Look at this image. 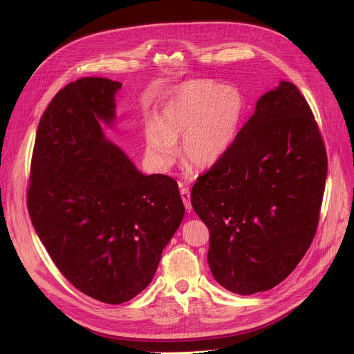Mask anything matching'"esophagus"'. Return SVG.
Listing matches in <instances>:
<instances>
[{"label": "esophagus", "instance_id": "1", "mask_svg": "<svg viewBox=\"0 0 354 354\" xmlns=\"http://www.w3.org/2000/svg\"><path fill=\"white\" fill-rule=\"evenodd\" d=\"M180 196H182V201L185 203V208H187L188 212L192 211V205H191V192L188 188H180Z\"/></svg>", "mask_w": 354, "mask_h": 354}]
</instances>
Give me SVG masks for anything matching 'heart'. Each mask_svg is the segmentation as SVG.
Wrapping results in <instances>:
<instances>
[{"instance_id": "1", "label": "heart", "mask_w": 354, "mask_h": 354, "mask_svg": "<svg viewBox=\"0 0 354 354\" xmlns=\"http://www.w3.org/2000/svg\"><path fill=\"white\" fill-rule=\"evenodd\" d=\"M245 110L235 87L209 80L179 86L158 115V124L145 130L146 151L159 166H169L182 136V158L195 169H208L230 151Z\"/></svg>"}]
</instances>
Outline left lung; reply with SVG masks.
I'll list each match as a JSON object with an SVG mask.
<instances>
[{"label":"left lung","instance_id":"8db88e82","mask_svg":"<svg viewBox=\"0 0 354 354\" xmlns=\"http://www.w3.org/2000/svg\"><path fill=\"white\" fill-rule=\"evenodd\" d=\"M326 178L313 111L297 86L280 82L258 99L230 151L191 192L209 230L215 280L241 295L286 280L317 231Z\"/></svg>","mask_w":354,"mask_h":354}]
</instances>
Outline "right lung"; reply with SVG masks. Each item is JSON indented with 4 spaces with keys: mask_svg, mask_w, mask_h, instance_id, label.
I'll return each mask as SVG.
<instances>
[{
    "mask_svg": "<svg viewBox=\"0 0 354 354\" xmlns=\"http://www.w3.org/2000/svg\"><path fill=\"white\" fill-rule=\"evenodd\" d=\"M120 88L83 77L54 96L37 129L27 191L32 227L54 264L107 304L149 286L185 214L175 179L140 174L104 138Z\"/></svg>",
    "mask_w": 354,
    "mask_h": 354,
    "instance_id": "add662e5",
    "label": "right lung"
}]
</instances>
